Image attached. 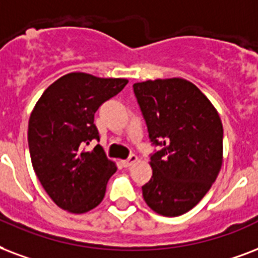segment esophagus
Segmentation results:
<instances>
[{
    "label": "esophagus",
    "instance_id": "esophagus-1",
    "mask_svg": "<svg viewBox=\"0 0 258 258\" xmlns=\"http://www.w3.org/2000/svg\"><path fill=\"white\" fill-rule=\"evenodd\" d=\"M137 160H139V157L136 156V155H131V156L127 157V160H123L122 161V165H123V167H126V168H127V167H132V165L135 164V163Z\"/></svg>",
    "mask_w": 258,
    "mask_h": 258
}]
</instances>
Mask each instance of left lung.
<instances>
[{
  "mask_svg": "<svg viewBox=\"0 0 258 258\" xmlns=\"http://www.w3.org/2000/svg\"><path fill=\"white\" fill-rule=\"evenodd\" d=\"M149 139L152 177L143 185L147 205L157 214L189 211L210 189L223 160V127L209 98L181 78L133 85Z\"/></svg>",
  "mask_w": 258,
  "mask_h": 258,
  "instance_id": "left-lung-1",
  "label": "left lung"
}]
</instances>
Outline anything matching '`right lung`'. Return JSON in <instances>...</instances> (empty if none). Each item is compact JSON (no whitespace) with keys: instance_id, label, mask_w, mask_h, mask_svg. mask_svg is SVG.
Listing matches in <instances>:
<instances>
[{"instance_id":"right-lung-1","label":"right lung","mask_w":258,"mask_h":258,"mask_svg":"<svg viewBox=\"0 0 258 258\" xmlns=\"http://www.w3.org/2000/svg\"><path fill=\"white\" fill-rule=\"evenodd\" d=\"M127 85L122 78H97L71 73L49 86L29 117L28 145L40 183L60 209L73 214L93 210L106 192L117 167L101 145L94 114L103 102Z\"/></svg>"}]
</instances>
